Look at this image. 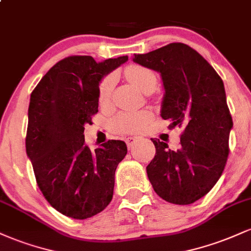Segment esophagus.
Here are the masks:
<instances>
[{
    "label": "esophagus",
    "instance_id": "esophagus-1",
    "mask_svg": "<svg viewBox=\"0 0 251 251\" xmlns=\"http://www.w3.org/2000/svg\"><path fill=\"white\" fill-rule=\"evenodd\" d=\"M138 140H139V138H137V137H127L125 139V142H126V144H127L128 148H132V146H133L134 144L138 142Z\"/></svg>",
    "mask_w": 251,
    "mask_h": 251
}]
</instances>
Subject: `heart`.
<instances>
[{"mask_svg": "<svg viewBox=\"0 0 251 251\" xmlns=\"http://www.w3.org/2000/svg\"><path fill=\"white\" fill-rule=\"evenodd\" d=\"M126 79L132 85L144 93H151L157 86V77L149 68L140 65H129L125 68ZM113 89V77L106 76L99 85V103L101 106L108 105ZM152 118L150 111L123 112L112 119L109 128L114 133H137L148 124Z\"/></svg>", "mask_w": 251, "mask_h": 251, "instance_id": "1", "label": "heart"}]
</instances>
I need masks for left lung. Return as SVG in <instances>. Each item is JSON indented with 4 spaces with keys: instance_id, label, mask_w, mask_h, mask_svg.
Here are the masks:
<instances>
[{
    "instance_id": "obj_1",
    "label": "left lung",
    "mask_w": 251,
    "mask_h": 251,
    "mask_svg": "<svg viewBox=\"0 0 251 251\" xmlns=\"http://www.w3.org/2000/svg\"><path fill=\"white\" fill-rule=\"evenodd\" d=\"M133 61L160 73L165 89L160 116L171 122V128L183 127L177 150L151 139L155 155L146 166L148 177L164 201L188 205L208 194L226 168L232 118L224 83L185 43L134 54Z\"/></svg>"
}]
</instances>
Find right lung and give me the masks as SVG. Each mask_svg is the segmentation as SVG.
I'll use <instances>...</instances> for the list:
<instances>
[{
    "mask_svg": "<svg viewBox=\"0 0 251 251\" xmlns=\"http://www.w3.org/2000/svg\"><path fill=\"white\" fill-rule=\"evenodd\" d=\"M128 60L97 62L73 55L56 62L30 94L27 155L36 183L54 209L75 220L101 212L113 197L114 174L127 153L122 140L92 151L85 145V124L99 106V82Z\"/></svg>",
    "mask_w": 251,
    "mask_h": 251,
    "instance_id": "right-lung-1",
    "label": "right lung"
}]
</instances>
